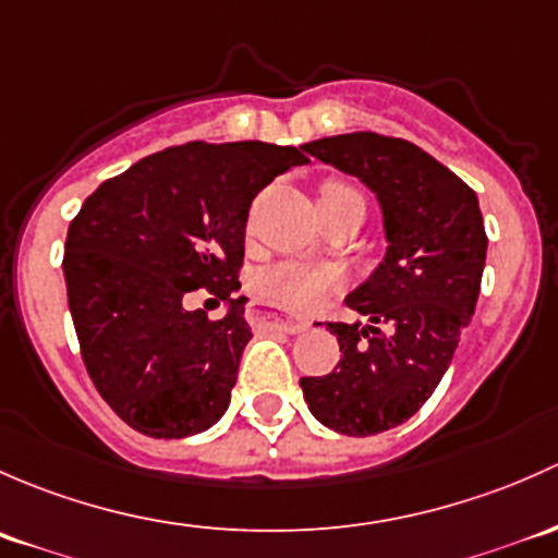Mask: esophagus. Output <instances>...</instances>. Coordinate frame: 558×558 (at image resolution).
<instances>
[{"mask_svg":"<svg viewBox=\"0 0 558 558\" xmlns=\"http://www.w3.org/2000/svg\"><path fill=\"white\" fill-rule=\"evenodd\" d=\"M250 317L255 325H263L268 327V330H284V332H303L308 327L306 319H290V317H277V314H268V312H260V308H252Z\"/></svg>","mask_w":558,"mask_h":558,"instance_id":"esophagus-1","label":"esophagus"}]
</instances>
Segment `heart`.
Returning <instances> with one entry per match:
<instances>
[{"label":"heart","instance_id":"1","mask_svg":"<svg viewBox=\"0 0 558 558\" xmlns=\"http://www.w3.org/2000/svg\"><path fill=\"white\" fill-rule=\"evenodd\" d=\"M341 191H352V187L341 185V182H330V185L322 187V195ZM338 284H341V279L330 268L298 266V263H281V266L266 268L255 279L257 295L271 303H279V306L295 308V312L317 308Z\"/></svg>","mask_w":558,"mask_h":558}]
</instances>
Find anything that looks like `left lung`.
<instances>
[{"instance_id": "left-lung-1", "label": "left lung", "mask_w": 558, "mask_h": 558, "mask_svg": "<svg viewBox=\"0 0 558 558\" xmlns=\"http://www.w3.org/2000/svg\"><path fill=\"white\" fill-rule=\"evenodd\" d=\"M303 150L376 195L387 252L347 295L367 325L327 322L343 357L301 378L308 411L341 435L384 433L427 403L470 325L486 263L478 195L405 140L357 131Z\"/></svg>"}]
</instances>
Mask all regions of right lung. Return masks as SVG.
<instances>
[{
	"label": "right lung",
	"instance_id": "1",
	"mask_svg": "<svg viewBox=\"0 0 558 558\" xmlns=\"http://www.w3.org/2000/svg\"><path fill=\"white\" fill-rule=\"evenodd\" d=\"M303 150V147H301ZM268 142L169 147L85 198L66 233L64 279L80 352L107 405L136 433L187 438L220 422L252 330L239 290L250 204L308 163ZM229 301L211 323L184 295Z\"/></svg>",
	"mask_w": 558,
	"mask_h": 558
}]
</instances>
